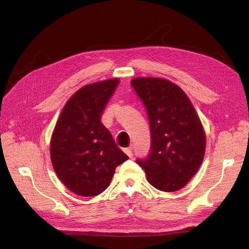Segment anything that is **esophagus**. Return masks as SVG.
I'll list each match as a JSON object with an SVG mask.
<instances>
[{"label": "esophagus", "mask_w": 249, "mask_h": 249, "mask_svg": "<svg viewBox=\"0 0 249 249\" xmlns=\"http://www.w3.org/2000/svg\"><path fill=\"white\" fill-rule=\"evenodd\" d=\"M124 153H125L127 156H129L130 158L133 156V148H132V146L127 147V148H124Z\"/></svg>", "instance_id": "34e87169"}]
</instances>
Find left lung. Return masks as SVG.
I'll return each instance as SVG.
<instances>
[{"instance_id": "8db88e82", "label": "left lung", "mask_w": 249, "mask_h": 249, "mask_svg": "<svg viewBox=\"0 0 249 249\" xmlns=\"http://www.w3.org/2000/svg\"><path fill=\"white\" fill-rule=\"evenodd\" d=\"M131 84L147 111L150 153L137 163L156 189L173 192L194 177L206 152V133L191 101L166 79L135 78Z\"/></svg>"}]
</instances>
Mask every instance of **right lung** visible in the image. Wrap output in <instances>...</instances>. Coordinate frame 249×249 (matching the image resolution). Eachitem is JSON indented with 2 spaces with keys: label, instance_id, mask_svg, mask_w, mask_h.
Instances as JSON below:
<instances>
[{
  "label": "right lung",
  "instance_id": "add662e5",
  "mask_svg": "<svg viewBox=\"0 0 249 249\" xmlns=\"http://www.w3.org/2000/svg\"><path fill=\"white\" fill-rule=\"evenodd\" d=\"M118 83L109 79L80 88L66 102L53 131V167L64 186L80 196L106 190L115 168L129 159L101 123Z\"/></svg>",
  "mask_w": 249,
  "mask_h": 249
}]
</instances>
